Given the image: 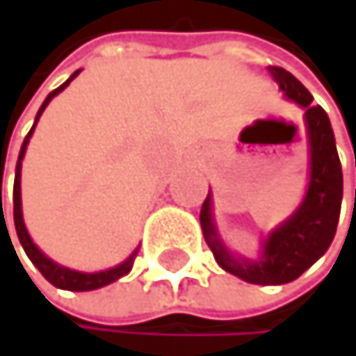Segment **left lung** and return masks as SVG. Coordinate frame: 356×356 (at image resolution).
I'll return each instance as SVG.
<instances>
[{
  "instance_id": "1",
  "label": "left lung",
  "mask_w": 356,
  "mask_h": 356,
  "mask_svg": "<svg viewBox=\"0 0 356 356\" xmlns=\"http://www.w3.org/2000/svg\"><path fill=\"white\" fill-rule=\"evenodd\" d=\"M273 81L286 93L305 108V124L309 134V186L301 207L291 220L275 228L263 248V258L250 263L237 261L220 243L213 220H211V198L207 196L200 207V226L204 241L211 248L218 265L250 284L277 286L297 280L329 250L339 220L341 209V164L335 149V136L329 117L323 106L312 104V93L284 67H267Z\"/></svg>"
}]
</instances>
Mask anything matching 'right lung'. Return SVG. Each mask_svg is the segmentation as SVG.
Listing matches in <instances>:
<instances>
[{
	"label": "right lung",
	"instance_id": "add662e5",
	"mask_svg": "<svg viewBox=\"0 0 356 356\" xmlns=\"http://www.w3.org/2000/svg\"><path fill=\"white\" fill-rule=\"evenodd\" d=\"M79 72H81V70H76V72H74L70 79H67L61 87H57L55 91L49 93V98L44 100V104L40 106V111H38V115H35V124H38L40 115H42V111L47 108V104L55 98V95H57L63 87L70 85V81H72ZM35 124H33V128H35ZM33 128L29 130V134H27L25 140H23L21 154H19V162H17V177H15V228H17L19 241H21L25 254L29 256V261L38 267V271L42 273L53 286H57V289H63V291H79V293H81V291H95V289H102V286H106V284H111V282H115V280H119V277H124L126 273H130L138 250L128 258L126 263H121V265H117V267H113V269H108V271H100V273H81V271H72V269L59 267L57 263H53L51 258H47L42 252H40V250L33 245V241H31V237H29V232H27V228H25V222H23V213H21V160H23V156H25V149H27V143H29V136H31ZM8 237H10V235H8Z\"/></svg>",
	"mask_w": 356,
	"mask_h": 356
}]
</instances>
